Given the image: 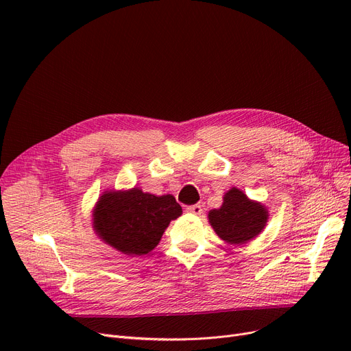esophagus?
Masks as SVG:
<instances>
[{
  "instance_id": "34e87169",
  "label": "esophagus",
  "mask_w": 351,
  "mask_h": 351,
  "mask_svg": "<svg viewBox=\"0 0 351 351\" xmlns=\"http://www.w3.org/2000/svg\"><path fill=\"white\" fill-rule=\"evenodd\" d=\"M186 212L193 213V215H200L202 212H204V209H202V205H200V204H195V205L186 206Z\"/></svg>"
}]
</instances>
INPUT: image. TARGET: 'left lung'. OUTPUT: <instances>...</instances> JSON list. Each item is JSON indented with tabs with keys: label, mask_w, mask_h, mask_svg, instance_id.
Instances as JSON below:
<instances>
[{
	"label": "left lung",
	"mask_w": 351,
	"mask_h": 351,
	"mask_svg": "<svg viewBox=\"0 0 351 351\" xmlns=\"http://www.w3.org/2000/svg\"><path fill=\"white\" fill-rule=\"evenodd\" d=\"M209 222L228 243H245L259 234L267 222V212L236 188L225 195L220 209L210 210Z\"/></svg>",
	"instance_id": "obj_1"
}]
</instances>
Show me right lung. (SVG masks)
I'll return each instance as SVG.
<instances>
[{"mask_svg":"<svg viewBox=\"0 0 351 351\" xmlns=\"http://www.w3.org/2000/svg\"><path fill=\"white\" fill-rule=\"evenodd\" d=\"M99 237L126 254H146L159 243L169 222L182 215L172 195L155 196L141 189L105 193L95 209Z\"/></svg>","mask_w":351,"mask_h":351,"instance_id":"add662e5","label":"right lung"}]
</instances>
